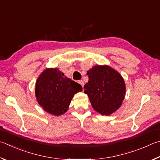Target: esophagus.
I'll list each match as a JSON object with an SVG mask.
<instances>
[{"mask_svg":"<svg viewBox=\"0 0 160 160\" xmlns=\"http://www.w3.org/2000/svg\"><path fill=\"white\" fill-rule=\"evenodd\" d=\"M78 83H80L81 86H82V87H83V85H84V83H83V82L82 80H81V81H78Z\"/></svg>","mask_w":160,"mask_h":160,"instance_id":"34e87169","label":"esophagus"}]
</instances>
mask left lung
I'll return each instance as SVG.
<instances>
[{"instance_id": "obj_1", "label": "left lung", "mask_w": 160, "mask_h": 160, "mask_svg": "<svg viewBox=\"0 0 160 160\" xmlns=\"http://www.w3.org/2000/svg\"><path fill=\"white\" fill-rule=\"evenodd\" d=\"M84 86L92 107L102 115L109 116L122 105L126 94L124 80L119 73L107 64L95 65L87 72Z\"/></svg>"}]
</instances>
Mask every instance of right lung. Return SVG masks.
I'll list each match as a JSON object with an SVG mask.
<instances>
[{
	"label": "right lung",
	"mask_w": 160,
	"mask_h": 160,
	"mask_svg": "<svg viewBox=\"0 0 160 160\" xmlns=\"http://www.w3.org/2000/svg\"><path fill=\"white\" fill-rule=\"evenodd\" d=\"M81 91L82 86L65 77L58 68H46L39 75L35 86L38 103L55 116L65 113L74 94Z\"/></svg>",
	"instance_id": "obj_1"
}]
</instances>
